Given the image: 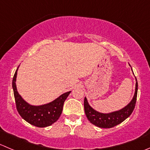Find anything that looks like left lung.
<instances>
[{
	"mask_svg": "<svg viewBox=\"0 0 150 150\" xmlns=\"http://www.w3.org/2000/svg\"><path fill=\"white\" fill-rule=\"evenodd\" d=\"M137 81V80H136ZM138 92V83H136L134 96L128 105L123 108L108 114H103L93 109L88 104L87 99H84V110L87 119L91 124L101 128H110L120 124L130 116L134 110Z\"/></svg>",
	"mask_w": 150,
	"mask_h": 150,
	"instance_id": "1",
	"label": "left lung"
}]
</instances>
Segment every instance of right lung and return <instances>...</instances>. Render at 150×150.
<instances>
[{
    "mask_svg": "<svg viewBox=\"0 0 150 150\" xmlns=\"http://www.w3.org/2000/svg\"><path fill=\"white\" fill-rule=\"evenodd\" d=\"M17 67L12 81V88L15 99L16 107L19 114L29 124L38 127H45L56 122L63 110L64 103L71 91H67L47 104L42 105H31L25 101L19 94L16 86Z\"/></svg>",
    "mask_w": 150,
    "mask_h": 150,
    "instance_id": "add662e5",
    "label": "right lung"
}]
</instances>
